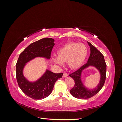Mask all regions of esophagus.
<instances>
[{
    "mask_svg": "<svg viewBox=\"0 0 122 122\" xmlns=\"http://www.w3.org/2000/svg\"><path fill=\"white\" fill-rule=\"evenodd\" d=\"M68 74L67 73H64V74H63V77H68Z\"/></svg>",
    "mask_w": 122,
    "mask_h": 122,
    "instance_id": "obj_1",
    "label": "esophagus"
}]
</instances>
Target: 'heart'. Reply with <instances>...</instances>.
I'll use <instances>...</instances> for the list:
<instances>
[{
  "mask_svg": "<svg viewBox=\"0 0 122 122\" xmlns=\"http://www.w3.org/2000/svg\"><path fill=\"white\" fill-rule=\"evenodd\" d=\"M87 53V48L83 44L70 42L58 49L57 57H53L52 60L54 63L60 65L67 61L70 69L77 70L83 64Z\"/></svg>",
  "mask_w": 122,
  "mask_h": 122,
  "instance_id": "obj_1",
  "label": "heart"
}]
</instances>
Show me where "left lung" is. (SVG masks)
<instances>
[{
    "mask_svg": "<svg viewBox=\"0 0 122 122\" xmlns=\"http://www.w3.org/2000/svg\"><path fill=\"white\" fill-rule=\"evenodd\" d=\"M90 46L91 54L87 63L83 65L78 70L69 75L75 81L73 88L70 91L73 97L77 99H88L94 96L101 90L103 86L106 79V64L103 55L90 42H87ZM92 66L96 68L101 75V79L98 84L94 89H87L83 84L81 80V74L83 70Z\"/></svg>",
    "mask_w": 122,
    "mask_h": 122,
    "instance_id": "left-lung-1",
    "label": "left lung"
}]
</instances>
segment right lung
Returning a JSON list of instances; mask_svg holds the SVG:
<instances>
[{
	"mask_svg": "<svg viewBox=\"0 0 122 122\" xmlns=\"http://www.w3.org/2000/svg\"><path fill=\"white\" fill-rule=\"evenodd\" d=\"M54 40L46 38L30 44L18 58L16 67V78L18 85L27 96L35 100L45 98L51 93L56 80L61 78L63 73H54L47 69L37 80L30 82L23 75L26 64L36 57L50 58L51 52L54 45Z\"/></svg>",
	"mask_w": 122,
	"mask_h": 122,
	"instance_id": "obj_1",
	"label": "right lung"
}]
</instances>
